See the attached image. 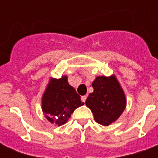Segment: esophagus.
Returning a JSON list of instances; mask_svg holds the SVG:
<instances>
[{
    "instance_id": "34e87169",
    "label": "esophagus",
    "mask_w": 158,
    "mask_h": 158,
    "mask_svg": "<svg viewBox=\"0 0 158 158\" xmlns=\"http://www.w3.org/2000/svg\"><path fill=\"white\" fill-rule=\"evenodd\" d=\"M86 98H87V96H81V100H82L83 102H85Z\"/></svg>"
}]
</instances>
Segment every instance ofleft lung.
Masks as SVG:
<instances>
[{"label":"left lung","instance_id":"1","mask_svg":"<svg viewBox=\"0 0 158 158\" xmlns=\"http://www.w3.org/2000/svg\"><path fill=\"white\" fill-rule=\"evenodd\" d=\"M94 91L85 101L96 123L109 126L116 121L126 107L125 94L114 74L97 76L92 82Z\"/></svg>","mask_w":158,"mask_h":158}]
</instances>
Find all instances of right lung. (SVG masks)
Returning a JSON list of instances; mask_svg holds the SVG:
<instances>
[{
	"label": "right lung",
	"mask_w": 158,
	"mask_h": 158,
	"mask_svg": "<svg viewBox=\"0 0 158 158\" xmlns=\"http://www.w3.org/2000/svg\"><path fill=\"white\" fill-rule=\"evenodd\" d=\"M82 105L80 96L69 84L68 76L50 78L41 99L42 112L49 122L57 126L64 124L73 111Z\"/></svg>",
	"instance_id": "add662e5"
}]
</instances>
